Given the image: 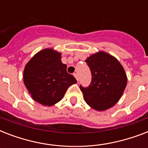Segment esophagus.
Returning a JSON list of instances; mask_svg holds the SVG:
<instances>
[{"mask_svg":"<svg viewBox=\"0 0 148 148\" xmlns=\"http://www.w3.org/2000/svg\"><path fill=\"white\" fill-rule=\"evenodd\" d=\"M74 76L75 77V78L77 79V81H78V80H79V77H78V74H77V73H75V74H74Z\"/></svg>","mask_w":148,"mask_h":148,"instance_id":"esophagus-1","label":"esophagus"}]
</instances>
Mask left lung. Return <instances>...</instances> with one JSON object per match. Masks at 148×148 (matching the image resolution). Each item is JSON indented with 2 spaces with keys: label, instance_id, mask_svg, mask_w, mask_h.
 I'll return each instance as SVG.
<instances>
[{
  "label": "left lung",
  "instance_id": "left-lung-1",
  "mask_svg": "<svg viewBox=\"0 0 148 148\" xmlns=\"http://www.w3.org/2000/svg\"><path fill=\"white\" fill-rule=\"evenodd\" d=\"M92 79L88 88L80 87L84 99L90 108L103 111L118 102L127 86V77L117 58L103 51L93 53L85 60Z\"/></svg>",
  "mask_w": 148,
  "mask_h": 148
}]
</instances>
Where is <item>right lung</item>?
Returning <instances> with one entry per match:
<instances>
[{
	"instance_id": "right-lung-1",
	"label": "right lung",
	"mask_w": 148,
	"mask_h": 148,
	"mask_svg": "<svg viewBox=\"0 0 148 148\" xmlns=\"http://www.w3.org/2000/svg\"><path fill=\"white\" fill-rule=\"evenodd\" d=\"M23 79L32 99L45 106L59 102L67 88L77 83L67 72V65L61 62V53L52 48L34 55L25 65Z\"/></svg>"
}]
</instances>
